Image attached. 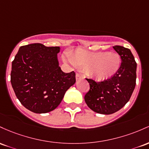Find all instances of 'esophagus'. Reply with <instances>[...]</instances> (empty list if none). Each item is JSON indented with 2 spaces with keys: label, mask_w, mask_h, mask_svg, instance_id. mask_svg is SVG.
<instances>
[{
  "label": "esophagus",
  "mask_w": 149,
  "mask_h": 149,
  "mask_svg": "<svg viewBox=\"0 0 149 149\" xmlns=\"http://www.w3.org/2000/svg\"><path fill=\"white\" fill-rule=\"evenodd\" d=\"M81 77H82V76H81V74H78V73H77V74H76V79H77V80H78V79H81Z\"/></svg>",
  "instance_id": "obj_1"
}]
</instances>
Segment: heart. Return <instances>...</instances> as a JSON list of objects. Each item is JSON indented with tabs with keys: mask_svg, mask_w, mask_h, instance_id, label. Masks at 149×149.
Here are the masks:
<instances>
[{
	"mask_svg": "<svg viewBox=\"0 0 149 149\" xmlns=\"http://www.w3.org/2000/svg\"><path fill=\"white\" fill-rule=\"evenodd\" d=\"M68 58L75 68L98 81L111 79L121 65L120 56L113 52H89L79 48L70 53Z\"/></svg>",
	"mask_w": 149,
	"mask_h": 149,
	"instance_id": "1",
	"label": "heart"
}]
</instances>
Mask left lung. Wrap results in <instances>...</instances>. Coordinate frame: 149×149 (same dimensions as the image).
Wrapping results in <instances>:
<instances>
[{
	"label": "left lung",
	"mask_w": 149,
	"mask_h": 149,
	"mask_svg": "<svg viewBox=\"0 0 149 149\" xmlns=\"http://www.w3.org/2000/svg\"><path fill=\"white\" fill-rule=\"evenodd\" d=\"M113 48L122 61L118 72L101 82L86 79L90 89L84 101L90 109L100 114H113L121 109L129 101L136 85V63L131 51L120 46Z\"/></svg>",
	"instance_id": "obj_1"
}]
</instances>
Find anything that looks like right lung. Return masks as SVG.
<instances>
[{
    "instance_id": "add662e5",
    "label": "right lung",
    "mask_w": 149,
    "mask_h": 149,
    "mask_svg": "<svg viewBox=\"0 0 149 149\" xmlns=\"http://www.w3.org/2000/svg\"><path fill=\"white\" fill-rule=\"evenodd\" d=\"M61 48L41 43L21 46L12 63L10 81L17 98L26 109L46 113L59 106L67 90L74 84L75 73L59 66Z\"/></svg>"
}]
</instances>
